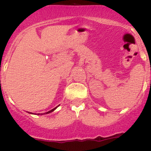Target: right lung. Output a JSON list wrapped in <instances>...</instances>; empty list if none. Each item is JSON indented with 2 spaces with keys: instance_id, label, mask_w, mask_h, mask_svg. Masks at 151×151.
Here are the masks:
<instances>
[{
  "instance_id": "add662e5",
  "label": "right lung",
  "mask_w": 151,
  "mask_h": 151,
  "mask_svg": "<svg viewBox=\"0 0 151 151\" xmlns=\"http://www.w3.org/2000/svg\"><path fill=\"white\" fill-rule=\"evenodd\" d=\"M57 108H58V106H57V107H55V109H52V110L51 111H47V112H46V113H44V114H37V115H43V114H49V113H51V112L52 111H53L54 110H55V109H56ZM30 114H33V113H30Z\"/></svg>"
}]
</instances>
